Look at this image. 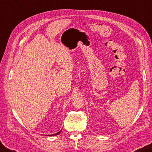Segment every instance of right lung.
Here are the masks:
<instances>
[{"label": "right lung", "mask_w": 152, "mask_h": 152, "mask_svg": "<svg viewBox=\"0 0 152 152\" xmlns=\"http://www.w3.org/2000/svg\"><path fill=\"white\" fill-rule=\"evenodd\" d=\"M61 132H62V129H61V130L59 131L58 132L56 133V134H52V135H47V136H54V135H58L59 134H60V133H61Z\"/></svg>", "instance_id": "1"}]
</instances>
